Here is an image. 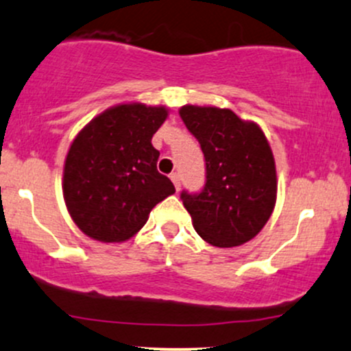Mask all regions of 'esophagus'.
I'll return each instance as SVG.
<instances>
[{"instance_id": "34e87169", "label": "esophagus", "mask_w": 351, "mask_h": 351, "mask_svg": "<svg viewBox=\"0 0 351 351\" xmlns=\"http://www.w3.org/2000/svg\"><path fill=\"white\" fill-rule=\"evenodd\" d=\"M169 177H171V180H172V182H174V186H176L177 191H179V189H180V177H179V174H177V172H172V174L169 176Z\"/></svg>"}]
</instances>
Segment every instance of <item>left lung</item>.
Here are the masks:
<instances>
[{"mask_svg":"<svg viewBox=\"0 0 351 351\" xmlns=\"http://www.w3.org/2000/svg\"><path fill=\"white\" fill-rule=\"evenodd\" d=\"M206 157L202 192L180 194L195 232L215 247H237L262 230L277 200V171L265 134L230 109H179Z\"/></svg>","mask_w":351,"mask_h":351,"instance_id":"8db88e82","label":"left lung"}]
</instances>
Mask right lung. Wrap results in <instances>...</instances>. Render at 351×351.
<instances>
[{"mask_svg": "<svg viewBox=\"0 0 351 351\" xmlns=\"http://www.w3.org/2000/svg\"><path fill=\"white\" fill-rule=\"evenodd\" d=\"M164 106L125 102L106 109L74 137L62 171L71 219L99 242H124L176 192L157 171L152 136L167 119Z\"/></svg>", "mask_w": 351, "mask_h": 351, "instance_id": "add662e5", "label": "right lung"}]
</instances>
